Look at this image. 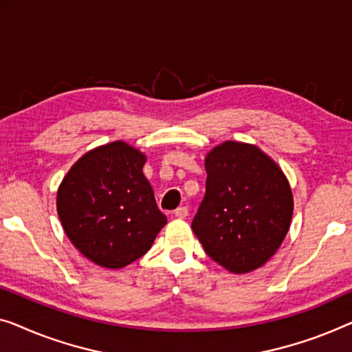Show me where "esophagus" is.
I'll use <instances>...</instances> for the list:
<instances>
[{"label":"esophagus","mask_w":352,"mask_h":352,"mask_svg":"<svg viewBox=\"0 0 352 352\" xmlns=\"http://www.w3.org/2000/svg\"><path fill=\"white\" fill-rule=\"evenodd\" d=\"M174 214H175V218H186L188 217V208L186 207H178L174 212Z\"/></svg>","instance_id":"34e87169"}]
</instances>
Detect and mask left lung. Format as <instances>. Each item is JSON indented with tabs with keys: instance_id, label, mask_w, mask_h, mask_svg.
Here are the masks:
<instances>
[{
	"instance_id": "left-lung-1",
	"label": "left lung",
	"mask_w": 352,
	"mask_h": 352,
	"mask_svg": "<svg viewBox=\"0 0 352 352\" xmlns=\"http://www.w3.org/2000/svg\"><path fill=\"white\" fill-rule=\"evenodd\" d=\"M206 172V196L194 214L192 232L210 258L232 274L259 269L289 230V182L258 146L234 140L210 151Z\"/></svg>"
}]
</instances>
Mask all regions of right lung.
<instances>
[{"instance_id": "obj_1", "label": "right lung", "mask_w": 352, "mask_h": 352, "mask_svg": "<svg viewBox=\"0 0 352 352\" xmlns=\"http://www.w3.org/2000/svg\"><path fill=\"white\" fill-rule=\"evenodd\" d=\"M145 161L117 140L88 151L63 178L56 194L63 229L94 264L122 269L142 258L166 226L142 172Z\"/></svg>"}]
</instances>
